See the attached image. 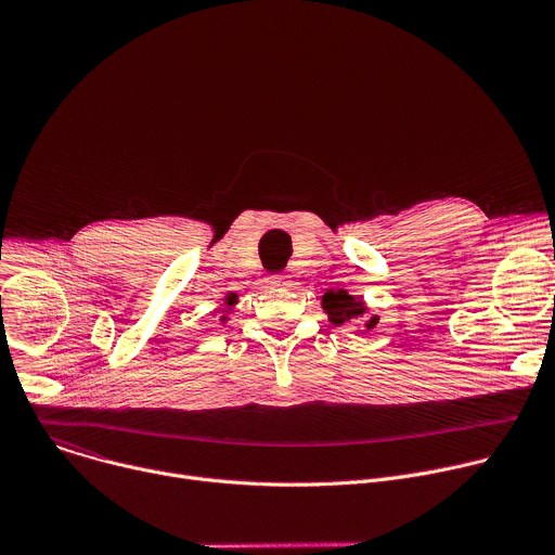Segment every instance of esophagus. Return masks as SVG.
Returning a JSON list of instances; mask_svg holds the SVG:
<instances>
[{
	"label": "esophagus",
	"mask_w": 555,
	"mask_h": 555,
	"mask_svg": "<svg viewBox=\"0 0 555 555\" xmlns=\"http://www.w3.org/2000/svg\"><path fill=\"white\" fill-rule=\"evenodd\" d=\"M270 285H272V287H287V281H285L283 276H272Z\"/></svg>",
	"instance_id": "obj_1"
}]
</instances>
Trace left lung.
Returning <instances> with one entry per match:
<instances>
[{
	"mask_svg": "<svg viewBox=\"0 0 555 555\" xmlns=\"http://www.w3.org/2000/svg\"><path fill=\"white\" fill-rule=\"evenodd\" d=\"M321 305L330 323H334L336 327L356 325L358 330L364 327V332H371L379 321V315H375L362 298L349 294L347 289H327Z\"/></svg>",
	"mask_w": 555,
	"mask_h": 555,
	"instance_id": "obj_1",
	"label": "left lung"
}]
</instances>
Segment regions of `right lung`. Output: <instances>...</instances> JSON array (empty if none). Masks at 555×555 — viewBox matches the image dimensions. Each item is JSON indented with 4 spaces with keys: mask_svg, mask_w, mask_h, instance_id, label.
I'll return each mask as SVG.
<instances>
[{
    "mask_svg": "<svg viewBox=\"0 0 555 555\" xmlns=\"http://www.w3.org/2000/svg\"><path fill=\"white\" fill-rule=\"evenodd\" d=\"M234 302H236V298H234V296H230V294L223 298V305H225V307L221 309V311H223V315L219 319V321H221V325H225V323H228V311L234 307Z\"/></svg>",
    "mask_w": 555,
    "mask_h": 555,
    "instance_id": "right-lung-1",
    "label": "right lung"
}]
</instances>
